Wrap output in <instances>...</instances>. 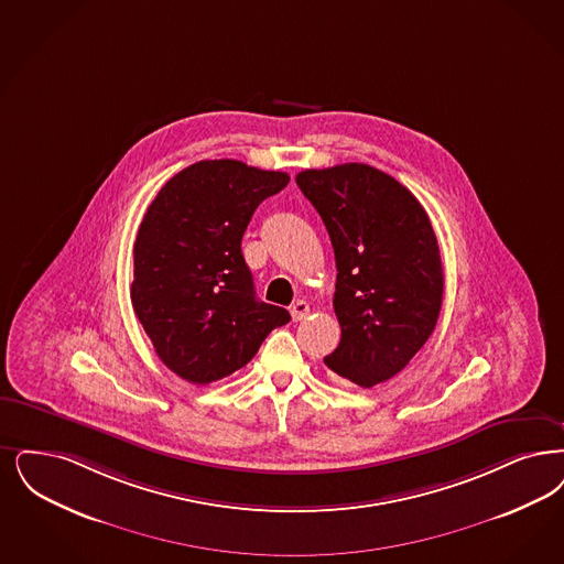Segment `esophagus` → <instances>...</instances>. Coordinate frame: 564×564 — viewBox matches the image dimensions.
<instances>
[{
	"label": "esophagus",
	"instance_id": "1",
	"mask_svg": "<svg viewBox=\"0 0 564 564\" xmlns=\"http://www.w3.org/2000/svg\"><path fill=\"white\" fill-rule=\"evenodd\" d=\"M308 315H311V306H308V302H304V300H297V302H293V321H304V318H306Z\"/></svg>",
	"mask_w": 564,
	"mask_h": 564
}]
</instances>
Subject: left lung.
<instances>
[{
    "label": "left lung",
    "instance_id": "1",
    "mask_svg": "<svg viewBox=\"0 0 564 564\" xmlns=\"http://www.w3.org/2000/svg\"><path fill=\"white\" fill-rule=\"evenodd\" d=\"M336 253L338 348L325 365L371 388L405 369L436 327L445 274L429 214L411 191L365 163L295 176Z\"/></svg>",
    "mask_w": 564,
    "mask_h": 564
}]
</instances>
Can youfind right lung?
Segmentation results:
<instances>
[{
	"label": "right lung",
	"instance_id": "obj_1",
	"mask_svg": "<svg viewBox=\"0 0 564 564\" xmlns=\"http://www.w3.org/2000/svg\"><path fill=\"white\" fill-rule=\"evenodd\" d=\"M288 182L285 172L209 159L184 167L149 205L130 295L159 359L182 380H223L292 318L256 297L241 253L256 207Z\"/></svg>",
	"mask_w": 564,
	"mask_h": 564
}]
</instances>
